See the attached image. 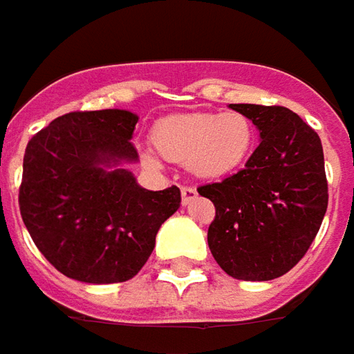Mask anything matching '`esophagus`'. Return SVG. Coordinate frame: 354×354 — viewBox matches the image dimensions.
<instances>
[{
  "mask_svg": "<svg viewBox=\"0 0 354 354\" xmlns=\"http://www.w3.org/2000/svg\"><path fill=\"white\" fill-rule=\"evenodd\" d=\"M196 189L194 187H181V196H183V204L187 205L190 200H194L196 198Z\"/></svg>",
  "mask_w": 354,
  "mask_h": 354,
  "instance_id": "34e87169",
  "label": "esophagus"
}]
</instances>
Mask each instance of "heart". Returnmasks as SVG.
<instances>
[{
  "instance_id": "obj_1",
  "label": "heart",
  "mask_w": 354,
  "mask_h": 354,
  "mask_svg": "<svg viewBox=\"0 0 354 354\" xmlns=\"http://www.w3.org/2000/svg\"><path fill=\"white\" fill-rule=\"evenodd\" d=\"M156 150L200 177H223L244 165L255 145V125L242 112H190L160 120L152 131Z\"/></svg>"
}]
</instances>
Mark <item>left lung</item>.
I'll use <instances>...</instances> for the list:
<instances>
[{"instance_id":"left-lung-1","label":"left lung","mask_w":354,"mask_h":354,"mask_svg":"<svg viewBox=\"0 0 354 354\" xmlns=\"http://www.w3.org/2000/svg\"><path fill=\"white\" fill-rule=\"evenodd\" d=\"M257 125L261 142L244 169L198 187L215 217L207 244L229 277L263 282L286 274L313 244L328 207L317 131L286 106L230 104Z\"/></svg>"}]
</instances>
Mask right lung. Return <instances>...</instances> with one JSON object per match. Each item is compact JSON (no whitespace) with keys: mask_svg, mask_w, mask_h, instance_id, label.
<instances>
[{"mask_svg":"<svg viewBox=\"0 0 354 354\" xmlns=\"http://www.w3.org/2000/svg\"><path fill=\"white\" fill-rule=\"evenodd\" d=\"M127 110H77L53 120L28 141L19 207L30 236L64 277L116 284L149 261L156 232L179 209L181 190L141 189L127 169L137 160Z\"/></svg>","mask_w":354,"mask_h":354,"instance_id":"1","label":"right lung"}]
</instances>
